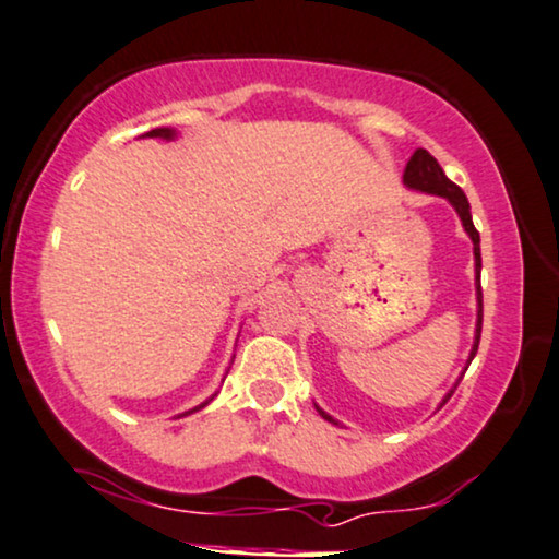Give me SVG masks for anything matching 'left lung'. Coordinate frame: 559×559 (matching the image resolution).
Returning <instances> with one entry per match:
<instances>
[{"mask_svg":"<svg viewBox=\"0 0 559 559\" xmlns=\"http://www.w3.org/2000/svg\"><path fill=\"white\" fill-rule=\"evenodd\" d=\"M403 185L412 187V190H421V192H429V194H440V198H445L450 205L455 207V213L461 215L463 221V228H466V234L472 237L474 241V260H476V299H479V312H476V338H474V348H472V356H468V365H472V359L476 356V348H479V338H481V318H484V307H481V286H479V271H481V252H479V231L474 228V221H472V205H468V198L463 194V190L459 185H453L445 177V171L440 169V164H437V158L432 153H427L425 147H419V151H414V156L408 158L406 164V171H403ZM459 388V385H455ZM453 388V390H455ZM453 390L442 399L445 403L450 395H453ZM322 419L333 421V425H338V421L333 419L331 414H325L322 408H318Z\"/></svg>","mask_w":559,"mask_h":559,"instance_id":"obj_1","label":"left lung"}]
</instances>
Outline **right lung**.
<instances>
[{"label":"right lung","mask_w":559,"mask_h":559,"mask_svg":"<svg viewBox=\"0 0 559 559\" xmlns=\"http://www.w3.org/2000/svg\"><path fill=\"white\" fill-rule=\"evenodd\" d=\"M174 134H177V132L169 130V127H158V130H151V132H145V138H160V140H171ZM207 403H211V401L200 403V406H198V408H192V412H200V408L207 406ZM192 412H185V414H181V416H187V414H192Z\"/></svg>","instance_id":"add662e5"}]
</instances>
